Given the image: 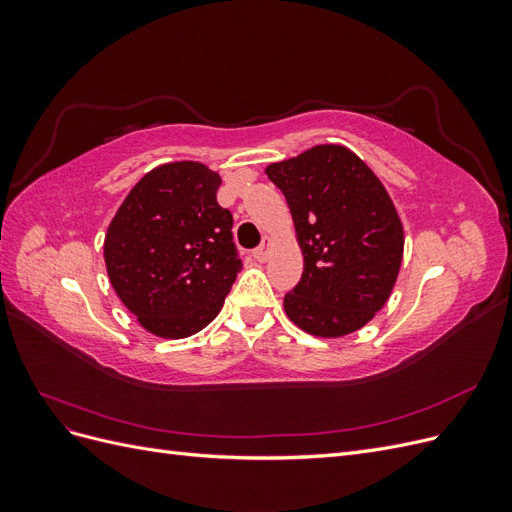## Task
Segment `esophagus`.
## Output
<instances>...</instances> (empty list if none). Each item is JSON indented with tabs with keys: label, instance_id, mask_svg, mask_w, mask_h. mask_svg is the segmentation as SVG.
<instances>
[{
	"label": "esophagus",
	"instance_id": "esophagus-1",
	"mask_svg": "<svg viewBox=\"0 0 512 512\" xmlns=\"http://www.w3.org/2000/svg\"><path fill=\"white\" fill-rule=\"evenodd\" d=\"M269 250H271V241H269V239H265V241H262V243L256 247V250L252 252V256H254L256 260H267Z\"/></svg>",
	"mask_w": 512,
	"mask_h": 512
}]
</instances>
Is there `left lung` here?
Returning a JSON list of instances; mask_svg holds the SVG:
<instances>
[{
    "label": "left lung",
    "mask_w": 512,
    "mask_h": 512,
    "mask_svg": "<svg viewBox=\"0 0 512 512\" xmlns=\"http://www.w3.org/2000/svg\"><path fill=\"white\" fill-rule=\"evenodd\" d=\"M267 175L286 196L305 262L284 297L288 318L318 337L361 329L389 299L404 254L389 192L342 145L312 147Z\"/></svg>",
    "instance_id": "1"
}]
</instances>
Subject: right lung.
<instances>
[{"mask_svg":"<svg viewBox=\"0 0 512 512\" xmlns=\"http://www.w3.org/2000/svg\"><path fill=\"white\" fill-rule=\"evenodd\" d=\"M220 183L200 162L162 164L134 185L106 230L111 284L153 335L205 329L241 271L232 213L215 198Z\"/></svg>","mask_w":512,"mask_h":512,"instance_id":"add662e5","label":"right lung"}]
</instances>
